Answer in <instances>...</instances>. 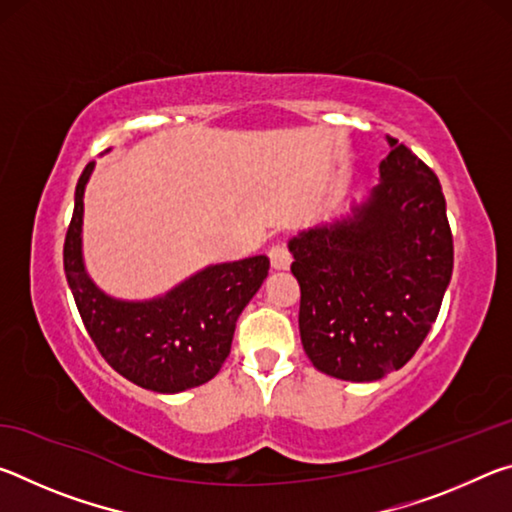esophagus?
<instances>
[{
	"label": "esophagus",
	"instance_id": "obj_1",
	"mask_svg": "<svg viewBox=\"0 0 512 512\" xmlns=\"http://www.w3.org/2000/svg\"><path fill=\"white\" fill-rule=\"evenodd\" d=\"M268 257H271V266L275 268V271H287V268L291 266V255L284 246H273L271 250H268Z\"/></svg>",
	"mask_w": 512,
	"mask_h": 512
}]
</instances>
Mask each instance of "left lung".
Segmentation results:
<instances>
[{
    "mask_svg": "<svg viewBox=\"0 0 512 512\" xmlns=\"http://www.w3.org/2000/svg\"><path fill=\"white\" fill-rule=\"evenodd\" d=\"M379 185L350 214L289 239L300 339L314 368L377 381L409 361L452 280L454 241L440 183L395 137Z\"/></svg>",
    "mask_w": 512,
    "mask_h": 512,
    "instance_id": "1",
    "label": "left lung"
}]
</instances>
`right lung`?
Instances as JSON below:
<instances>
[{
	"mask_svg": "<svg viewBox=\"0 0 512 512\" xmlns=\"http://www.w3.org/2000/svg\"><path fill=\"white\" fill-rule=\"evenodd\" d=\"M94 162L74 194L63 262L83 325L121 377L155 393H180L210 381L228 359L237 318L262 287L268 257L205 266L151 300H119L92 282L83 262V194Z\"/></svg>",
	"mask_w": 512,
	"mask_h": 512,
	"instance_id": "obj_1",
	"label": "right lung"
}]
</instances>
